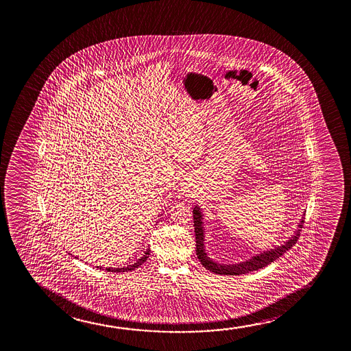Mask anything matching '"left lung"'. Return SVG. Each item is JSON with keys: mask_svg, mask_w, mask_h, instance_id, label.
<instances>
[{"mask_svg": "<svg viewBox=\"0 0 351 351\" xmlns=\"http://www.w3.org/2000/svg\"><path fill=\"white\" fill-rule=\"evenodd\" d=\"M193 218H194V231H195V242H197V259L202 263V266L205 269H208L210 272L218 274H226V276H240V274H250L256 269H263L265 266L274 263V260L278 259L279 256L290 250L291 247L295 245L298 242V234L293 236V239H290L288 242H285V245H282L280 247H277L276 250H271L269 252H264L261 254H258L256 256H253L252 259L245 263L236 265H221L218 263L212 261L206 253H205V248H204V229H202V215L200 212L199 207H194L193 210ZM302 221L300 223V228Z\"/></svg>", "mask_w": 351, "mask_h": 351, "instance_id": "8db88e82", "label": "left lung"}]
</instances>
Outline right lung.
Segmentation results:
<instances>
[{"label": "right lung", "mask_w": 351, "mask_h": 351, "mask_svg": "<svg viewBox=\"0 0 351 351\" xmlns=\"http://www.w3.org/2000/svg\"><path fill=\"white\" fill-rule=\"evenodd\" d=\"M149 252L151 250H146L145 252V254L140 258L139 260H136V263H134V264L128 265V266H125V267H121V269H106V271H109V272H127V271H133L134 269H138L139 266H141V265L144 264L145 261L147 260V258H149ZM97 267H99V266H97ZM99 269H101V267H99Z\"/></svg>", "instance_id": "right-lung-1"}]
</instances>
